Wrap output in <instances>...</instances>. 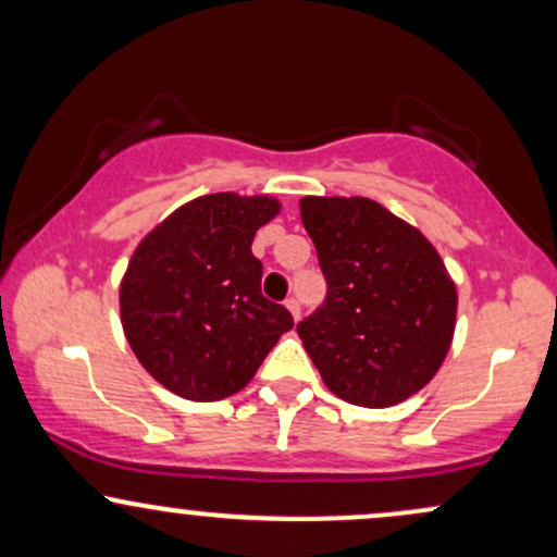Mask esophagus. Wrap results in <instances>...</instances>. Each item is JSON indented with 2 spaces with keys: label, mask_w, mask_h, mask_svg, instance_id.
<instances>
[{
  "label": "esophagus",
  "mask_w": 557,
  "mask_h": 557,
  "mask_svg": "<svg viewBox=\"0 0 557 557\" xmlns=\"http://www.w3.org/2000/svg\"><path fill=\"white\" fill-rule=\"evenodd\" d=\"M285 306H287V311H290V314H293V319H296V322H298V319H300V304H298V298H287Z\"/></svg>",
  "instance_id": "34e87169"
}]
</instances>
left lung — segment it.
<instances>
[{
    "label": "left lung",
    "mask_w": 557,
    "mask_h": 557,
    "mask_svg": "<svg viewBox=\"0 0 557 557\" xmlns=\"http://www.w3.org/2000/svg\"><path fill=\"white\" fill-rule=\"evenodd\" d=\"M300 220L327 298L298 324V337L324 385L363 408L417 395L456 332L458 293L437 248L363 196H304Z\"/></svg>",
    "instance_id": "8db88e82"
}]
</instances>
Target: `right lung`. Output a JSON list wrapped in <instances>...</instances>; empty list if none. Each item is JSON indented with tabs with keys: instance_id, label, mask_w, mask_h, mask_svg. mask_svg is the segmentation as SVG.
Here are the masks:
<instances>
[{
	"instance_id": "add662e5",
	"label": "right lung",
	"mask_w": 557,
	"mask_h": 557,
	"mask_svg": "<svg viewBox=\"0 0 557 557\" xmlns=\"http://www.w3.org/2000/svg\"><path fill=\"white\" fill-rule=\"evenodd\" d=\"M272 196L209 194L138 243L120 283V322L140 367L185 400L212 403L253 380L293 330L261 296L253 235L280 214Z\"/></svg>"
}]
</instances>
